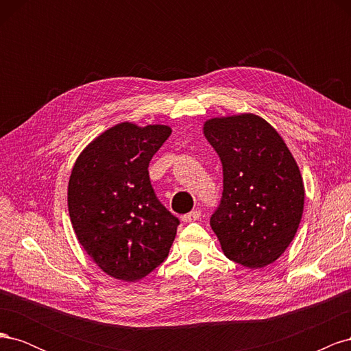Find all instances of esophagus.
I'll list each match as a JSON object with an SVG mask.
<instances>
[{
	"mask_svg": "<svg viewBox=\"0 0 351 351\" xmlns=\"http://www.w3.org/2000/svg\"><path fill=\"white\" fill-rule=\"evenodd\" d=\"M199 217H200V210H192V212H189V214L183 215L182 221L183 222H193V221H197Z\"/></svg>",
	"mask_w": 351,
	"mask_h": 351,
	"instance_id": "esophagus-1",
	"label": "esophagus"
}]
</instances>
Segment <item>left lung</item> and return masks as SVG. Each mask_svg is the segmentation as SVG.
Returning <instances> with one entry per match:
<instances>
[{
    "instance_id": "1",
    "label": "left lung",
    "mask_w": 351,
    "mask_h": 351,
    "mask_svg": "<svg viewBox=\"0 0 351 351\" xmlns=\"http://www.w3.org/2000/svg\"><path fill=\"white\" fill-rule=\"evenodd\" d=\"M204 134L222 162L224 192L210 217L226 256L250 269L277 261L293 241L304 206L294 156L256 114L214 117Z\"/></svg>"
}]
</instances>
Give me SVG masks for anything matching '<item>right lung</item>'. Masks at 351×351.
Segmentation results:
<instances>
[{"label":"right lung","mask_w":351,"mask_h":351,"mask_svg":"<svg viewBox=\"0 0 351 351\" xmlns=\"http://www.w3.org/2000/svg\"><path fill=\"white\" fill-rule=\"evenodd\" d=\"M171 127L120 123L84 147L73 165L71 226L90 259L115 280L139 281L168 256L180 224L158 200L149 161Z\"/></svg>","instance_id":"obj_1"}]
</instances>
